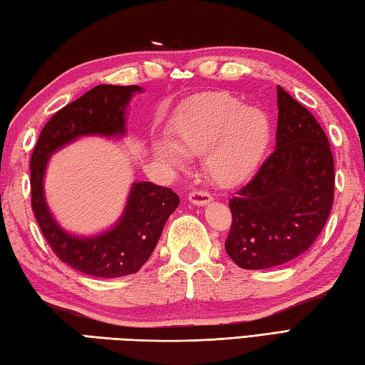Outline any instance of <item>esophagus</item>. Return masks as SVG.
I'll return each mask as SVG.
<instances>
[{
	"instance_id": "34e87169",
	"label": "esophagus",
	"mask_w": 365,
	"mask_h": 365,
	"mask_svg": "<svg viewBox=\"0 0 365 365\" xmlns=\"http://www.w3.org/2000/svg\"><path fill=\"white\" fill-rule=\"evenodd\" d=\"M189 202L197 206H205L210 202H212V197L205 190H193L189 193Z\"/></svg>"
}]
</instances>
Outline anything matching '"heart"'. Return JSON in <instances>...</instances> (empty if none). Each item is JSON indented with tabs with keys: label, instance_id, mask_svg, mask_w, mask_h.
I'll list each match as a JSON object with an SVG mask.
<instances>
[{
	"label": "heart",
	"instance_id": "obj_1",
	"mask_svg": "<svg viewBox=\"0 0 365 365\" xmlns=\"http://www.w3.org/2000/svg\"><path fill=\"white\" fill-rule=\"evenodd\" d=\"M173 143L159 140L154 153L182 168L186 155L203 154L206 175L220 185H235L255 172L271 141L266 111L228 93H210L192 101L170 125Z\"/></svg>",
	"mask_w": 365,
	"mask_h": 365
}]
</instances>
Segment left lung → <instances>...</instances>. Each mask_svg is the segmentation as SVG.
Masks as SVG:
<instances>
[{"instance_id":"1","label":"left lung","mask_w":365,"mask_h":365,"mask_svg":"<svg viewBox=\"0 0 365 365\" xmlns=\"http://www.w3.org/2000/svg\"><path fill=\"white\" fill-rule=\"evenodd\" d=\"M276 150L230 198L225 250L244 269H267L315 242L334 202L329 140L310 111L277 86Z\"/></svg>"}]
</instances>
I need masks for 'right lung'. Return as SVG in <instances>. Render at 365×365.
<instances>
[{
	"label": "right lung",
	"instance_id": "1",
	"mask_svg": "<svg viewBox=\"0 0 365 365\" xmlns=\"http://www.w3.org/2000/svg\"><path fill=\"white\" fill-rule=\"evenodd\" d=\"M137 85H99L50 118L31 155V206L42 235L63 263L91 277L113 279L135 274L162 235L163 225L180 206V197L153 182H133L124 211L107 232L77 236L58 224L43 190L48 159L73 140L88 135H125V113Z\"/></svg>",
	"mask_w": 365,
	"mask_h": 365
}]
</instances>
